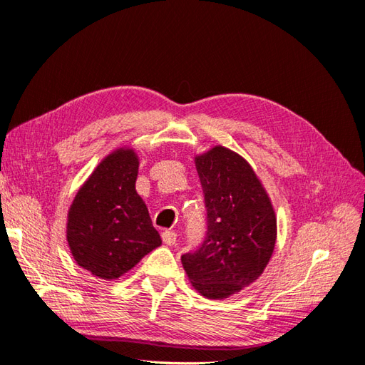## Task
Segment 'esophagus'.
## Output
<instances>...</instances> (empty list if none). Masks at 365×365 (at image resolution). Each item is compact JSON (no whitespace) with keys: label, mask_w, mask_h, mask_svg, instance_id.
<instances>
[{"label":"esophagus","mask_w":365,"mask_h":365,"mask_svg":"<svg viewBox=\"0 0 365 365\" xmlns=\"http://www.w3.org/2000/svg\"><path fill=\"white\" fill-rule=\"evenodd\" d=\"M163 242H164L165 245H175V242H176V233H175V231L165 230L164 233H163Z\"/></svg>","instance_id":"esophagus-1"}]
</instances>
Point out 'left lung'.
Here are the masks:
<instances>
[{"label": "left lung", "mask_w": 365, "mask_h": 365, "mask_svg": "<svg viewBox=\"0 0 365 365\" xmlns=\"http://www.w3.org/2000/svg\"><path fill=\"white\" fill-rule=\"evenodd\" d=\"M208 231L202 247L181 257L193 288L212 300L239 294L263 274L277 240L271 197L250 163L216 145L196 153Z\"/></svg>", "instance_id": "obj_1"}]
</instances>
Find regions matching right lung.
I'll return each mask as SVG.
<instances>
[{
    "label": "right lung",
    "mask_w": 365,
    "mask_h": 365,
    "mask_svg": "<svg viewBox=\"0 0 365 365\" xmlns=\"http://www.w3.org/2000/svg\"><path fill=\"white\" fill-rule=\"evenodd\" d=\"M138 165L134 148L109 152L68 208L65 236L71 256L97 279H120L161 245L149 210L135 190Z\"/></svg>",
    "instance_id": "right-lung-1"
}]
</instances>
